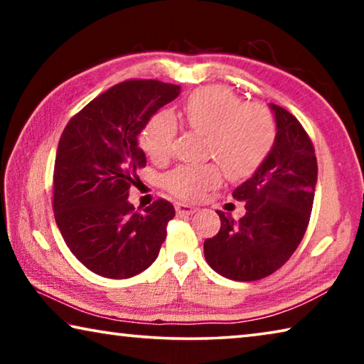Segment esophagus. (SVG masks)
<instances>
[{
	"label": "esophagus",
	"mask_w": 364,
	"mask_h": 364,
	"mask_svg": "<svg viewBox=\"0 0 364 364\" xmlns=\"http://www.w3.org/2000/svg\"><path fill=\"white\" fill-rule=\"evenodd\" d=\"M175 208H176V213H180V215H191L197 210V207L184 204V202H176Z\"/></svg>",
	"instance_id": "obj_1"
}]
</instances>
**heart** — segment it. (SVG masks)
I'll use <instances>...</instances> for the list:
<instances>
[{
    "instance_id": "obj_1",
    "label": "heart",
    "mask_w": 364,
    "mask_h": 364,
    "mask_svg": "<svg viewBox=\"0 0 364 364\" xmlns=\"http://www.w3.org/2000/svg\"><path fill=\"white\" fill-rule=\"evenodd\" d=\"M191 130L207 136V154L223 165L232 178L249 176L268 157L276 139V123L262 104L247 102L223 86H207L188 97L183 107ZM176 123L168 114H159L147 123L139 143L156 162L173 152ZM221 178L217 164L180 165L164 176V186L184 200H196Z\"/></svg>"
}]
</instances>
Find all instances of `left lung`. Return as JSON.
<instances>
[{"label":"left lung","instance_id":"left-lung-1","mask_svg":"<svg viewBox=\"0 0 364 364\" xmlns=\"http://www.w3.org/2000/svg\"><path fill=\"white\" fill-rule=\"evenodd\" d=\"M276 119L273 149L254 176L232 191L245 202V215L234 221L220 215L217 236L205 239L210 268L232 281H257L279 269L299 247L310 221L318 164L315 147L295 117L271 104Z\"/></svg>","mask_w":364,"mask_h":364}]
</instances>
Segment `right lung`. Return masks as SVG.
<instances>
[{
    "instance_id": "1",
    "label": "right lung",
    "mask_w": 364,
    "mask_h": 364,
    "mask_svg": "<svg viewBox=\"0 0 364 364\" xmlns=\"http://www.w3.org/2000/svg\"><path fill=\"white\" fill-rule=\"evenodd\" d=\"M178 95V85L125 80L86 104L60 134L54 218L72 254L102 278L127 279L149 268L167 236L173 205L157 199L138 212L128 194L146 167L138 134Z\"/></svg>"
}]
</instances>
